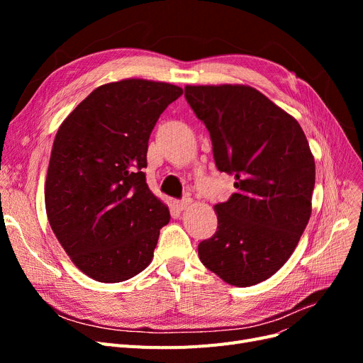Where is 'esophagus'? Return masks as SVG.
<instances>
[{
  "label": "esophagus",
  "mask_w": 363,
  "mask_h": 363,
  "mask_svg": "<svg viewBox=\"0 0 363 363\" xmlns=\"http://www.w3.org/2000/svg\"><path fill=\"white\" fill-rule=\"evenodd\" d=\"M192 204V200L191 199H186V200H183V201H177L175 203V207L179 208V211H184L186 207H189Z\"/></svg>",
  "instance_id": "34e87169"
}]
</instances>
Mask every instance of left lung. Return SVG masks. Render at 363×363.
Segmentation results:
<instances>
[{
  "mask_svg": "<svg viewBox=\"0 0 363 363\" xmlns=\"http://www.w3.org/2000/svg\"><path fill=\"white\" fill-rule=\"evenodd\" d=\"M211 133L216 168L238 189L215 204L216 233L199 245L203 265L233 286L274 276L309 223L315 159L296 119L245 84L186 86Z\"/></svg>",
  "mask_w": 363,
  "mask_h": 363,
  "instance_id": "8db88e82",
  "label": "left lung"
}]
</instances>
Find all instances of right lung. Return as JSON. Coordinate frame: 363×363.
<instances>
[{"mask_svg":"<svg viewBox=\"0 0 363 363\" xmlns=\"http://www.w3.org/2000/svg\"><path fill=\"white\" fill-rule=\"evenodd\" d=\"M183 94L175 84L125 79L96 87L54 139L45 207L74 265L101 283L125 281L155 256L168 206L145 182L148 139Z\"/></svg>","mask_w":363,"mask_h":363,"instance_id":"add662e5","label":"right lung"}]
</instances>
